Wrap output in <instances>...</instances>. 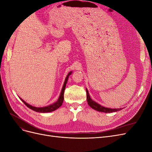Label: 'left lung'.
Here are the masks:
<instances>
[{"label":"left lung","instance_id":"left-lung-1","mask_svg":"<svg viewBox=\"0 0 152 152\" xmlns=\"http://www.w3.org/2000/svg\"><path fill=\"white\" fill-rule=\"evenodd\" d=\"M86 93H87V103H88V104L90 106V107L95 110H97V111L101 112H104V113H112V112H118L120 111V110H122V108H115V109H112V108H105L104 107H102L98 103H96L94 101L91 99L90 98L88 91L86 89Z\"/></svg>","mask_w":152,"mask_h":152}]
</instances>
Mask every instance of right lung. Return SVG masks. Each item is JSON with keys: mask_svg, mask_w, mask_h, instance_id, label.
Instances as JSON below:
<instances>
[{"mask_svg": "<svg viewBox=\"0 0 152 152\" xmlns=\"http://www.w3.org/2000/svg\"><path fill=\"white\" fill-rule=\"evenodd\" d=\"M72 74V72H70V73H68L67 75L65 82H64V85L63 86V88L61 92V94L60 96H59V98L58 99V100L56 103H53V104H50L48 106V107H41V108H37V107H32L31 105L26 103L25 101H23V99H21V98H20L21 99V101L23 102L24 103V104L26 106V107H28L29 108L33 110L34 111H35L37 112H40V113H46V112H53L54 111V110H56V109H58V108H59L61 106L63 102V99H64V92H65V87H66V82L68 81V77L70 75Z\"/></svg>", "mask_w": 152, "mask_h": 152, "instance_id": "right-lung-1", "label": "right lung"}]
</instances>
